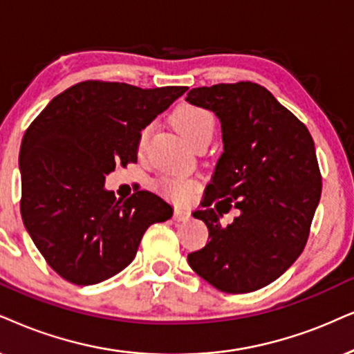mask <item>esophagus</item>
<instances>
[{
	"label": "esophagus",
	"instance_id": "34e87169",
	"mask_svg": "<svg viewBox=\"0 0 354 354\" xmlns=\"http://www.w3.org/2000/svg\"><path fill=\"white\" fill-rule=\"evenodd\" d=\"M189 217H191V214H189V210H187L186 207H176V209H174L173 218L176 222H185Z\"/></svg>",
	"mask_w": 354,
	"mask_h": 354
}]
</instances>
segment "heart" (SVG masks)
Here are the masks:
<instances>
[{
    "mask_svg": "<svg viewBox=\"0 0 354 354\" xmlns=\"http://www.w3.org/2000/svg\"><path fill=\"white\" fill-rule=\"evenodd\" d=\"M173 120L176 124L178 131L186 138V142L191 147L198 144L205 138H212L214 131H216V118L209 109L194 104H181L174 109ZM150 125L142 129L138 136V149H144L147 144V138L150 136ZM160 191L168 198L183 201L194 191L196 183L186 176H167L158 181Z\"/></svg>",
    "mask_w": 354,
    "mask_h": 354,
    "instance_id": "b5f03b06",
    "label": "heart"
}]
</instances>
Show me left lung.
<instances>
[{"mask_svg":"<svg viewBox=\"0 0 354 354\" xmlns=\"http://www.w3.org/2000/svg\"><path fill=\"white\" fill-rule=\"evenodd\" d=\"M186 101L217 115L223 142L203 209L192 212L210 241L187 263L222 292H253L276 281L306 247L322 192L314 140L261 84L192 88ZM217 198L223 207L210 208ZM232 205L241 216L222 227Z\"/></svg>","mask_w":354,"mask_h":354,"instance_id":"8db88e82","label":"left lung"}]
</instances>
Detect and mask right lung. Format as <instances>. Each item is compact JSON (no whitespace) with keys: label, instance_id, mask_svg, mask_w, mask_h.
Listing matches in <instances>:
<instances>
[{"label":"right lung","instance_id":"right-lung-1","mask_svg":"<svg viewBox=\"0 0 354 354\" xmlns=\"http://www.w3.org/2000/svg\"><path fill=\"white\" fill-rule=\"evenodd\" d=\"M186 91L89 80L53 97L29 125L19 151L22 222L64 279H109L131 265L151 223L173 216L153 192L118 201L104 181L115 165L137 162L142 129Z\"/></svg>","mask_w":354,"mask_h":354}]
</instances>
